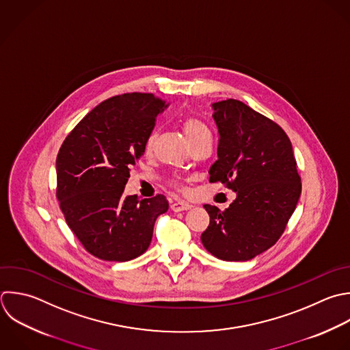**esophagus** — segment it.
<instances>
[{"mask_svg": "<svg viewBox=\"0 0 350 350\" xmlns=\"http://www.w3.org/2000/svg\"><path fill=\"white\" fill-rule=\"evenodd\" d=\"M191 208L190 204L187 202H183V201H175L171 204V209L174 212H182V211H189Z\"/></svg>", "mask_w": 350, "mask_h": 350, "instance_id": "obj_1", "label": "esophagus"}]
</instances>
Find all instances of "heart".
Here are the masks:
<instances>
[{
    "label": "heart",
    "mask_w": 350,
    "mask_h": 350,
    "mask_svg": "<svg viewBox=\"0 0 350 350\" xmlns=\"http://www.w3.org/2000/svg\"><path fill=\"white\" fill-rule=\"evenodd\" d=\"M182 129H183V133H185L189 142L196 141L197 138H200L204 134H209L205 124L202 122H200L198 119H196V118H186L182 122ZM153 141H154V134H150L149 138L146 139V149L152 148Z\"/></svg>",
    "instance_id": "b5f03b06"
}]
</instances>
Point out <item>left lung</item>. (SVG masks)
Returning <instances> with one entry per match:
<instances>
[{"label":"left lung","instance_id":"1","mask_svg":"<svg viewBox=\"0 0 350 350\" xmlns=\"http://www.w3.org/2000/svg\"><path fill=\"white\" fill-rule=\"evenodd\" d=\"M219 131L217 160L209 182L237 193L224 211L205 204L211 220L205 249L226 261H247L283 234L301 196V178L286 133L238 100L212 104Z\"/></svg>","mask_w":350,"mask_h":350}]
</instances>
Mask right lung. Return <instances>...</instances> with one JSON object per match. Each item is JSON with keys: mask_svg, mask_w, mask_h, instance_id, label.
Wrapping results in <instances>:
<instances>
[{"mask_svg": "<svg viewBox=\"0 0 350 350\" xmlns=\"http://www.w3.org/2000/svg\"><path fill=\"white\" fill-rule=\"evenodd\" d=\"M168 104L150 93L103 101L64 139L56 160L57 200L68 227L93 256L129 261L145 253L163 194L124 196L130 168L145 153L154 122Z\"/></svg>", "mask_w": 350, "mask_h": 350, "instance_id": "right-lung-1", "label": "right lung"}]
</instances>
